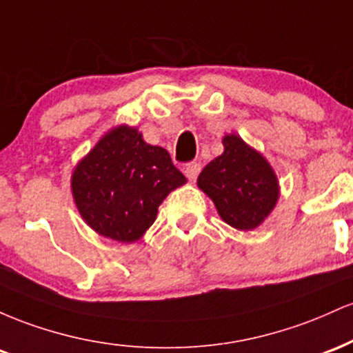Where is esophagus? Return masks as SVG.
Masks as SVG:
<instances>
[{
    "label": "esophagus",
    "mask_w": 353,
    "mask_h": 353,
    "mask_svg": "<svg viewBox=\"0 0 353 353\" xmlns=\"http://www.w3.org/2000/svg\"><path fill=\"white\" fill-rule=\"evenodd\" d=\"M184 172H185V176H188V179L194 182L197 179V176H199V172H201V164L190 163V164L185 165Z\"/></svg>",
    "instance_id": "esophagus-1"
}]
</instances>
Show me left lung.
<instances>
[{"mask_svg":"<svg viewBox=\"0 0 353 353\" xmlns=\"http://www.w3.org/2000/svg\"><path fill=\"white\" fill-rule=\"evenodd\" d=\"M224 152L197 177V185L212 199L219 216L234 229L252 230L265 221L279 201L272 165L241 136L222 139Z\"/></svg>","mask_w":353,"mask_h":353,"instance_id":"8db88e82","label":"left lung"}]
</instances>
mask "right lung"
Masks as SVG:
<instances>
[{"instance_id": "right-lung-1", "label": "right lung", "mask_w": 353, "mask_h": 353, "mask_svg": "<svg viewBox=\"0 0 353 353\" xmlns=\"http://www.w3.org/2000/svg\"><path fill=\"white\" fill-rule=\"evenodd\" d=\"M185 177L164 148L136 128L117 125L79 161L71 190L81 217L99 236L136 242L154 224L157 208Z\"/></svg>"}]
</instances>
